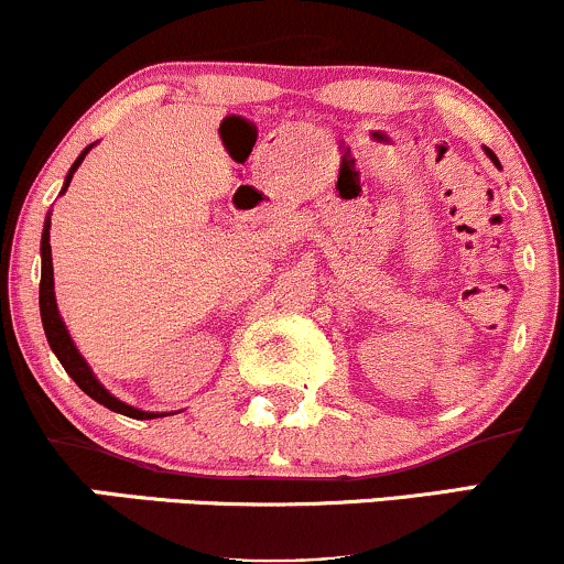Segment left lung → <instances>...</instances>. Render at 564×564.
<instances>
[{"label":"left lung","mask_w":564,"mask_h":564,"mask_svg":"<svg viewBox=\"0 0 564 564\" xmlns=\"http://www.w3.org/2000/svg\"><path fill=\"white\" fill-rule=\"evenodd\" d=\"M486 152H488V149H486ZM488 158H491L494 162H497V165H499V160H497V154H494V152H488Z\"/></svg>","instance_id":"1"}]
</instances>
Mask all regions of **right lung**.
Wrapping results in <instances>:
<instances>
[{"label": "right lung", "mask_w": 564, "mask_h": 564, "mask_svg": "<svg viewBox=\"0 0 564 564\" xmlns=\"http://www.w3.org/2000/svg\"><path fill=\"white\" fill-rule=\"evenodd\" d=\"M88 149H91V147H86L84 154H80V158L73 162L70 173H67V178H65L63 192H65L67 186H70L73 173L78 171V165H80V162H84ZM39 307H42V323H44L46 341H50L52 351H54V355H57L59 362H63V368H65L67 376H70L73 381L78 383L80 391H86L88 397L94 399V402L105 404L107 410L120 412V415H126V417H135V420L158 417V412L135 410V406H128L126 402H120V399H115L112 393L107 391L105 386L97 381V378H94V372L86 365V359L78 355L76 347H73L70 336H67V330H65L63 317H59V312H57V302H54V270H52V247H50V220H46L44 234H42V286H39Z\"/></svg>", "instance_id": "obj_1"}]
</instances>
